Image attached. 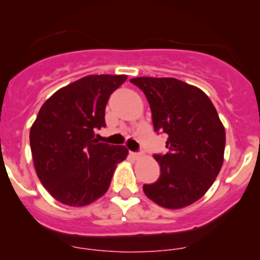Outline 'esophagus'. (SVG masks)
<instances>
[{
  "mask_svg": "<svg viewBox=\"0 0 260 260\" xmlns=\"http://www.w3.org/2000/svg\"><path fill=\"white\" fill-rule=\"evenodd\" d=\"M129 155L133 157V159H136V160H138V159H140V157H142V154H140V153H134V151H131Z\"/></svg>",
  "mask_w": 260,
  "mask_h": 260,
  "instance_id": "34e87169",
  "label": "esophagus"
}]
</instances>
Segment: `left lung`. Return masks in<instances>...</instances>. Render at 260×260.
<instances>
[{
    "instance_id": "obj_1",
    "label": "left lung",
    "mask_w": 260,
    "mask_h": 260,
    "mask_svg": "<svg viewBox=\"0 0 260 260\" xmlns=\"http://www.w3.org/2000/svg\"><path fill=\"white\" fill-rule=\"evenodd\" d=\"M145 94L155 132L168 134L165 155L155 154L160 177L143 190L162 208L181 209L201 199L223 162L226 134L204 91L176 78L131 79Z\"/></svg>"
}]
</instances>
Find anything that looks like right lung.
Segmentation results:
<instances>
[{
    "mask_svg": "<svg viewBox=\"0 0 260 260\" xmlns=\"http://www.w3.org/2000/svg\"><path fill=\"white\" fill-rule=\"evenodd\" d=\"M127 76L90 74L58 89L41 106L30 128L35 171L56 201L85 207L109 189L116 166L127 157L123 145L95 138L105 127L110 95Z\"/></svg>",
    "mask_w": 260,
    "mask_h": 260,
    "instance_id": "obj_1",
    "label": "right lung"
}]
</instances>
